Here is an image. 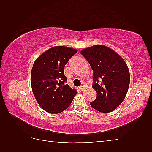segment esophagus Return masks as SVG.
Masks as SVG:
<instances>
[{"label": "esophagus", "mask_w": 152, "mask_h": 152, "mask_svg": "<svg viewBox=\"0 0 152 152\" xmlns=\"http://www.w3.org/2000/svg\"><path fill=\"white\" fill-rule=\"evenodd\" d=\"M85 88H86V86H85V85H82L81 86H80V89H81V90H82V91H83V89H84Z\"/></svg>", "instance_id": "34e87169"}]
</instances>
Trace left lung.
Instances as JSON below:
<instances>
[{
	"label": "left lung",
	"mask_w": 152,
	"mask_h": 152,
	"mask_svg": "<svg viewBox=\"0 0 152 152\" xmlns=\"http://www.w3.org/2000/svg\"><path fill=\"white\" fill-rule=\"evenodd\" d=\"M93 70L92 88L96 98L90 105L99 112L108 113L121 104L128 91L130 74L123 58L103 45H95L81 51Z\"/></svg>",
	"instance_id": "left-lung-1"
}]
</instances>
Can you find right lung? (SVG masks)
<instances>
[{
	"label": "right lung",
	"instance_id": "1",
	"mask_svg": "<svg viewBox=\"0 0 152 152\" xmlns=\"http://www.w3.org/2000/svg\"><path fill=\"white\" fill-rule=\"evenodd\" d=\"M77 51L71 48L55 46L34 61L31 74L32 90L37 101L46 112L50 114L63 112L76 95V89L66 83L64 68Z\"/></svg>",
	"mask_w": 152,
	"mask_h": 152
}]
</instances>
